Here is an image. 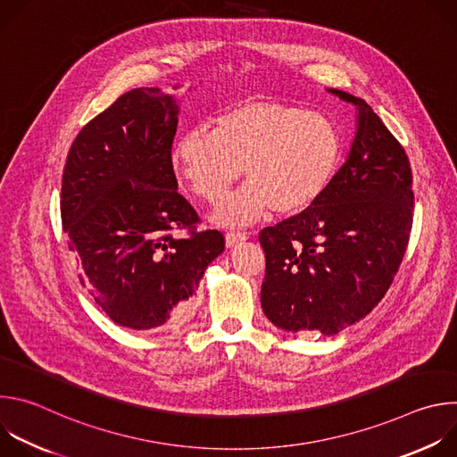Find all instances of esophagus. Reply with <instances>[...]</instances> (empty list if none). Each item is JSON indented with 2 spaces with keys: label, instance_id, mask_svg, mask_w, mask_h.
Returning a JSON list of instances; mask_svg holds the SVG:
<instances>
[{
  "label": "esophagus",
  "instance_id": "obj_1",
  "mask_svg": "<svg viewBox=\"0 0 457 457\" xmlns=\"http://www.w3.org/2000/svg\"><path fill=\"white\" fill-rule=\"evenodd\" d=\"M249 237H247V233H244V231H228L226 233V245L228 247H233L235 244H238V242H242V240H247Z\"/></svg>",
  "mask_w": 457,
  "mask_h": 457
}]
</instances>
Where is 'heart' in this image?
Segmentation results:
<instances>
[{
    "label": "heart",
    "instance_id": "1",
    "mask_svg": "<svg viewBox=\"0 0 457 457\" xmlns=\"http://www.w3.org/2000/svg\"><path fill=\"white\" fill-rule=\"evenodd\" d=\"M340 159L331 117L275 99L240 101L219 113L212 129H189L171 150L179 179L208 204L224 199L242 168L247 184L215 212L220 224H249L270 210L303 212L329 187Z\"/></svg>",
    "mask_w": 457,
    "mask_h": 457
}]
</instances>
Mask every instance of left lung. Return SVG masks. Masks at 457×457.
Listing matches in <instances>:
<instances>
[{
	"mask_svg": "<svg viewBox=\"0 0 457 457\" xmlns=\"http://www.w3.org/2000/svg\"><path fill=\"white\" fill-rule=\"evenodd\" d=\"M349 157L302 213L260 231L262 311L289 333L337 335L365 318L395 280L412 229V170L398 139L360 97Z\"/></svg>",
	"mask_w": 457,
	"mask_h": 457,
	"instance_id": "8db88e82",
	"label": "left lung"
}]
</instances>
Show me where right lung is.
I'll list each match as a JSON object with an SVG mask.
<instances>
[{"label": "right lung", "mask_w": 457, "mask_h": 457, "mask_svg": "<svg viewBox=\"0 0 457 457\" xmlns=\"http://www.w3.org/2000/svg\"><path fill=\"white\" fill-rule=\"evenodd\" d=\"M177 122L173 96L129 90L81 129L62 171L61 220L81 284L136 331L175 333L224 251L220 231L195 229L199 215L177 191ZM179 228L188 237H175Z\"/></svg>", "instance_id": "1"}]
</instances>
